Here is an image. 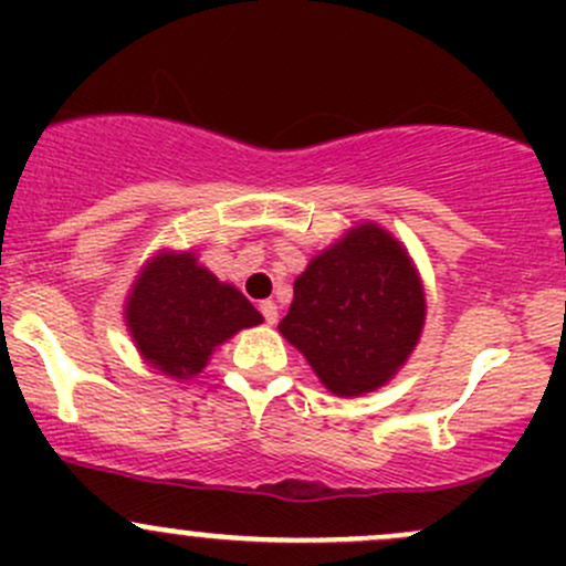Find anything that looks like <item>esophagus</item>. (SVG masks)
<instances>
[{"instance_id":"1","label":"esophagus","mask_w":566,"mask_h":566,"mask_svg":"<svg viewBox=\"0 0 566 566\" xmlns=\"http://www.w3.org/2000/svg\"><path fill=\"white\" fill-rule=\"evenodd\" d=\"M260 312H262V317H265L268 325H273L279 319V310H276V304H273V301H262Z\"/></svg>"}]
</instances>
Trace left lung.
I'll use <instances>...</instances> for the list:
<instances>
[{
    "label": "left lung",
    "mask_w": 566,
    "mask_h": 566,
    "mask_svg": "<svg viewBox=\"0 0 566 566\" xmlns=\"http://www.w3.org/2000/svg\"><path fill=\"white\" fill-rule=\"evenodd\" d=\"M424 284L402 241L375 221L317 251L279 334L336 397L384 389L421 339Z\"/></svg>",
    "instance_id": "left-lung-1"
}]
</instances>
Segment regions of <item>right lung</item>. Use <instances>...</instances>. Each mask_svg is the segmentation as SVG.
I'll use <instances>...</instances> for the list:
<instances>
[{
    "label": "right lung",
    "instance_id": "add662e5",
    "mask_svg": "<svg viewBox=\"0 0 566 566\" xmlns=\"http://www.w3.org/2000/svg\"><path fill=\"white\" fill-rule=\"evenodd\" d=\"M123 317L142 361L175 380L197 378L216 347L262 323L247 295L219 282L193 249H158L136 273Z\"/></svg>",
    "mask_w": 566,
    "mask_h": 566
}]
</instances>
